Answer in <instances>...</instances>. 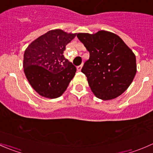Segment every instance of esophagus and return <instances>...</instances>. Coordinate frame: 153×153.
Masks as SVG:
<instances>
[{
  "label": "esophagus",
  "instance_id": "obj_1",
  "mask_svg": "<svg viewBox=\"0 0 153 153\" xmlns=\"http://www.w3.org/2000/svg\"><path fill=\"white\" fill-rule=\"evenodd\" d=\"M81 68H82V65L78 66V67H77V70H78V71H81Z\"/></svg>",
  "mask_w": 153,
  "mask_h": 153
}]
</instances>
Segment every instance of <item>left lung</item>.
Masks as SVG:
<instances>
[{"label":"left lung","instance_id":"1","mask_svg":"<svg viewBox=\"0 0 153 153\" xmlns=\"http://www.w3.org/2000/svg\"><path fill=\"white\" fill-rule=\"evenodd\" d=\"M77 37L90 55L81 72L94 95L108 101L124 93L137 72L136 58L132 49L118 35L108 31L78 33Z\"/></svg>","mask_w":153,"mask_h":153}]
</instances>
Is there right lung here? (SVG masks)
<instances>
[{
	"label": "right lung",
	"instance_id": "right-lung-1",
	"mask_svg": "<svg viewBox=\"0 0 153 153\" xmlns=\"http://www.w3.org/2000/svg\"><path fill=\"white\" fill-rule=\"evenodd\" d=\"M76 36L62 29L49 31L34 40L24 55V71L32 87L45 98L61 96L76 68L64 58L66 46Z\"/></svg>",
	"mask_w": 153,
	"mask_h": 153
}]
</instances>
